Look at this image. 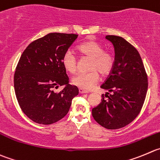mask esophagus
I'll use <instances>...</instances> for the list:
<instances>
[{
    "mask_svg": "<svg viewBox=\"0 0 160 160\" xmlns=\"http://www.w3.org/2000/svg\"><path fill=\"white\" fill-rule=\"evenodd\" d=\"M78 91H79V93H80V94H84V93H89V92H88V91L85 90V89H81V88H80V89H78Z\"/></svg>",
    "mask_w": 160,
    "mask_h": 160,
    "instance_id": "obj_1",
    "label": "esophagus"
}]
</instances>
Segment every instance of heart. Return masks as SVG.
Returning <instances> with one entry per match:
<instances>
[{
  "label": "heart",
  "mask_w": 160,
  "mask_h": 160,
  "mask_svg": "<svg viewBox=\"0 0 160 160\" xmlns=\"http://www.w3.org/2000/svg\"><path fill=\"white\" fill-rule=\"evenodd\" d=\"M79 52L91 58L87 73H78L72 78V83L81 89L89 90L99 81L100 74L107 75L113 69L115 57L110 52L104 51V47L95 41H86L78 47ZM62 63L66 71L74 73L77 69V58L74 52L68 50L62 58Z\"/></svg>",
  "instance_id": "1"
}]
</instances>
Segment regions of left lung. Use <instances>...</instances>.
Wrapping results in <instances>:
<instances>
[{
  "mask_svg": "<svg viewBox=\"0 0 160 160\" xmlns=\"http://www.w3.org/2000/svg\"><path fill=\"white\" fill-rule=\"evenodd\" d=\"M105 38L115 48V64L100 86L108 92L102 94L101 102L92 109V115L104 128L117 130L130 124L141 112L148 77L141 56L131 44L118 36L107 35Z\"/></svg>",
  "mask_w": 160,
  "mask_h": 160,
  "instance_id": "obj_1",
  "label": "left lung"
}]
</instances>
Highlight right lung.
Listing matches in <instances>:
<instances>
[{
    "label": "right lung",
    "instance_id": "add662e5",
    "mask_svg": "<svg viewBox=\"0 0 160 160\" xmlns=\"http://www.w3.org/2000/svg\"><path fill=\"white\" fill-rule=\"evenodd\" d=\"M74 33H50L31 42L21 56L14 75L18 103L30 119L49 125L63 118L78 94L62 63L63 55L78 38ZM63 85L60 93L53 89Z\"/></svg>",
    "mask_w": 160,
    "mask_h": 160
}]
</instances>
